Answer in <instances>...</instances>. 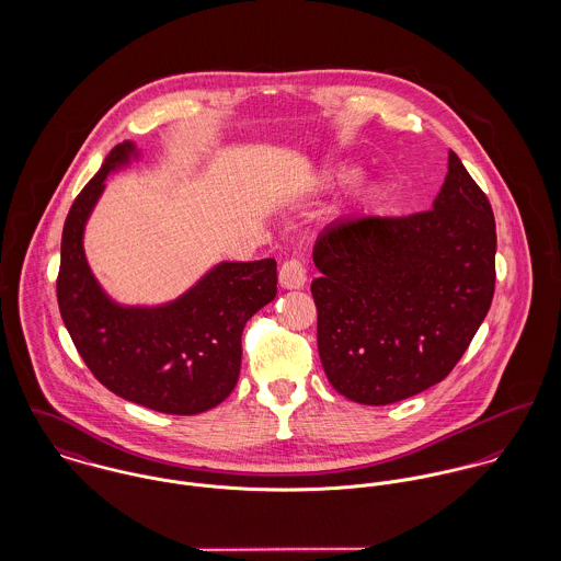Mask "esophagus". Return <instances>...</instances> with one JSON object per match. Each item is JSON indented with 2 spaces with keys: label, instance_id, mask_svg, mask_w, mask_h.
Masks as SVG:
<instances>
[{
  "label": "esophagus",
  "instance_id": "1",
  "mask_svg": "<svg viewBox=\"0 0 561 561\" xmlns=\"http://www.w3.org/2000/svg\"><path fill=\"white\" fill-rule=\"evenodd\" d=\"M280 287L285 289H302L307 283V270L300 259H287L278 270Z\"/></svg>",
  "mask_w": 561,
  "mask_h": 561
}]
</instances>
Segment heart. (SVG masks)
Returning a JSON list of instances; mask_svg holds the SVG:
<instances>
[{"mask_svg":"<svg viewBox=\"0 0 561 561\" xmlns=\"http://www.w3.org/2000/svg\"><path fill=\"white\" fill-rule=\"evenodd\" d=\"M354 174H356V170H352V168H347V165H332V168L323 170L321 181H323V183H339V181L352 179ZM380 198H382V185L369 183V185H365V187L358 190L356 205H358V209H369V207H374Z\"/></svg>","mask_w":561,"mask_h":561,"instance_id":"heart-1","label":"heart"}]
</instances>
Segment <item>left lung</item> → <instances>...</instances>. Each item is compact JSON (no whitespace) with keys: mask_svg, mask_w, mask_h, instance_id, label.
I'll return each instance as SVG.
<instances>
[{"mask_svg":"<svg viewBox=\"0 0 561 561\" xmlns=\"http://www.w3.org/2000/svg\"><path fill=\"white\" fill-rule=\"evenodd\" d=\"M494 252L492 207L454 151L432 209L328 227L311 294L330 385L385 405L445 380L490 309Z\"/></svg>","mask_w":561,"mask_h":561,"instance_id":"obj_1","label":"left lung"}]
</instances>
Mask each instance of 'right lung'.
I'll use <instances>...</instances> for the list:
<instances>
[{"label": "right lung", "instance_id": "obj_1", "mask_svg": "<svg viewBox=\"0 0 561 561\" xmlns=\"http://www.w3.org/2000/svg\"><path fill=\"white\" fill-rule=\"evenodd\" d=\"M138 158L116 145L76 198L62 231L58 305L92 376L123 400L165 414H198L238 385L245 321L276 296V261H225L161 307H123L92 276L83 227L112 170Z\"/></svg>", "mask_w": 561, "mask_h": 561}]
</instances>
